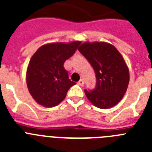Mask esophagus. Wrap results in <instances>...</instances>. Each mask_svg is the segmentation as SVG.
<instances>
[{"instance_id":"esophagus-1","label":"esophagus","mask_w":152,"mask_h":152,"mask_svg":"<svg viewBox=\"0 0 152 152\" xmlns=\"http://www.w3.org/2000/svg\"><path fill=\"white\" fill-rule=\"evenodd\" d=\"M77 84L80 86H83L84 85V80H83V79H80V80H79L78 82H77Z\"/></svg>"}]
</instances>
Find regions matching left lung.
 <instances>
[{"label": "left lung", "instance_id": "1", "mask_svg": "<svg viewBox=\"0 0 152 152\" xmlns=\"http://www.w3.org/2000/svg\"><path fill=\"white\" fill-rule=\"evenodd\" d=\"M79 52L89 61L96 75V87L84 90L88 100L100 109L116 105L124 96L129 81V72L123 56L107 42H85Z\"/></svg>", "mask_w": 152, "mask_h": 152}]
</instances>
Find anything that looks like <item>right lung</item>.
I'll list each match as a JSON object with an SVG mask.
<instances>
[{
  "label": "right lung",
  "mask_w": 152,
  "mask_h": 152,
  "mask_svg": "<svg viewBox=\"0 0 152 152\" xmlns=\"http://www.w3.org/2000/svg\"><path fill=\"white\" fill-rule=\"evenodd\" d=\"M80 44H46L35 52L28 65L26 84L30 94L39 104L52 107L62 101L75 85L64 69V61L72 57Z\"/></svg>",
  "instance_id": "right-lung-1"
}]
</instances>
